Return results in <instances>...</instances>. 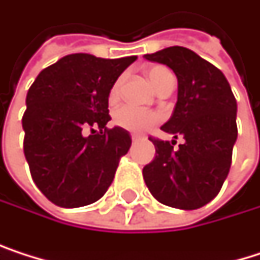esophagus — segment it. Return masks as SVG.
<instances>
[{
    "label": "esophagus",
    "mask_w": 260,
    "mask_h": 260,
    "mask_svg": "<svg viewBox=\"0 0 260 260\" xmlns=\"http://www.w3.org/2000/svg\"><path fill=\"white\" fill-rule=\"evenodd\" d=\"M132 141H133V142H138V141H141V136H138V135H132Z\"/></svg>",
    "instance_id": "obj_1"
}]
</instances>
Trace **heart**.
I'll list each match as a JSON object with an SVG mask.
<instances>
[{"mask_svg":"<svg viewBox=\"0 0 260 260\" xmlns=\"http://www.w3.org/2000/svg\"><path fill=\"white\" fill-rule=\"evenodd\" d=\"M147 78L151 82V85L156 90H159L162 85L167 82V79H170L173 76L166 67L154 66V67H150L147 70ZM121 87H122V78H118L113 82V85H112V88L109 91V101L110 103L118 101L119 94H121ZM159 119H160L159 113H156L153 110H141V109H136V107H132V106H122L113 113L115 125H118V127L127 130V132L136 133V135L148 132Z\"/></svg>","mask_w":260,"mask_h":260,"instance_id":"obj_1","label":"heart"}]
</instances>
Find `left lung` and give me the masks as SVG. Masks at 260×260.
Wrapping results in <instances>:
<instances>
[{"label":"left lung","instance_id":"left-lung-1","mask_svg":"<svg viewBox=\"0 0 260 260\" xmlns=\"http://www.w3.org/2000/svg\"><path fill=\"white\" fill-rule=\"evenodd\" d=\"M145 59L166 64L178 78V101L160 128L184 141L150 138L154 159L142 170L150 193L164 205L196 210L217 196L232 166L238 104L223 73L190 49L173 46Z\"/></svg>","mask_w":260,"mask_h":260}]
</instances>
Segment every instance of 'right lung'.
Instances as JSON below:
<instances>
[{"label": "right lung", "mask_w": 260, "mask_h": 260, "mask_svg": "<svg viewBox=\"0 0 260 260\" xmlns=\"http://www.w3.org/2000/svg\"><path fill=\"white\" fill-rule=\"evenodd\" d=\"M135 61L73 53L44 69L30 85L22 116L24 154L31 179L55 205L93 204L113 182L132 138L121 127H106L109 91Z\"/></svg>", "instance_id": "add662e5"}]
</instances>
